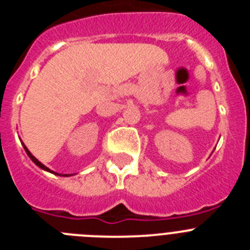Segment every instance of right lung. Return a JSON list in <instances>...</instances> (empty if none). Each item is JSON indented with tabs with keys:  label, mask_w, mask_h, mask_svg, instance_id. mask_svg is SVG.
Listing matches in <instances>:
<instances>
[{
	"label": "right lung",
	"mask_w": 250,
	"mask_h": 250,
	"mask_svg": "<svg viewBox=\"0 0 250 250\" xmlns=\"http://www.w3.org/2000/svg\"><path fill=\"white\" fill-rule=\"evenodd\" d=\"M22 145H23V149H25V151H26V154H27V155H28V158H30L31 160L34 161V163H35V164L37 165V167H41V169H42V170H45V171H48V173H52V174H56V175H60V176H70V175H74V174H57V173H55V171H52V170H50V169H48L47 167H45V165H43L42 163H41V161H39V160H37V159L35 158V156L32 155V154H31V152H30V150H28L27 147H26V145L23 144V143H22Z\"/></svg>",
	"instance_id": "1"
}]
</instances>
